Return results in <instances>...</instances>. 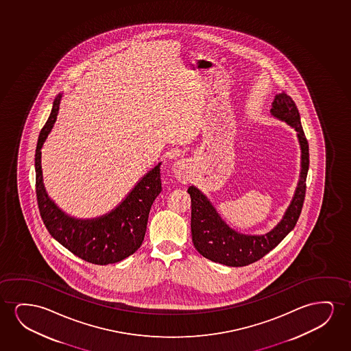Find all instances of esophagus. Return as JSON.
Returning <instances> with one entry per match:
<instances>
[{
  "label": "esophagus",
  "mask_w": 351,
  "mask_h": 351,
  "mask_svg": "<svg viewBox=\"0 0 351 351\" xmlns=\"http://www.w3.org/2000/svg\"><path fill=\"white\" fill-rule=\"evenodd\" d=\"M173 175L180 182H186L188 180V163L186 160H178L173 163Z\"/></svg>",
  "instance_id": "esophagus-1"
}]
</instances>
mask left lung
I'll return each mask as SVG.
<instances>
[{
	"mask_svg": "<svg viewBox=\"0 0 351 351\" xmlns=\"http://www.w3.org/2000/svg\"><path fill=\"white\" fill-rule=\"evenodd\" d=\"M274 119L283 121L295 130L301 149V171L293 199L278 224L261 235L242 234L232 229L218 213L204 193L191 186L188 193L192 200V240L195 250L215 263L241 267L253 264L276 248L293 230L302 211L306 195V180L309 168V147L303 132L300 112L295 101L285 92L278 93L269 110Z\"/></svg>",
	"mask_w": 351,
	"mask_h": 351,
	"instance_id": "8db88e82",
	"label": "left lung"
}]
</instances>
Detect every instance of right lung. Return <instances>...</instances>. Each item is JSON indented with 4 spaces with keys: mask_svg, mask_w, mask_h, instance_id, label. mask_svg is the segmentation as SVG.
<instances>
[{
    "mask_svg": "<svg viewBox=\"0 0 351 351\" xmlns=\"http://www.w3.org/2000/svg\"><path fill=\"white\" fill-rule=\"evenodd\" d=\"M61 99L62 93L53 101L48 121L40 130L34 156L40 217L49 234L80 259L96 265L115 264L135 253L144 241L149 210L162 192V163L145 173L125 199L106 215L86 219L69 216L49 197L42 170V147L58 120Z\"/></svg>",
    "mask_w": 351,
    "mask_h": 351,
    "instance_id": "add662e5",
    "label": "right lung"
}]
</instances>
